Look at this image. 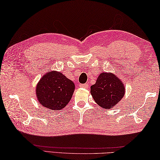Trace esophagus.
<instances>
[{
    "mask_svg": "<svg viewBox=\"0 0 160 160\" xmlns=\"http://www.w3.org/2000/svg\"><path fill=\"white\" fill-rule=\"evenodd\" d=\"M88 86V85L86 84V83H81V84H79V87L83 88H87Z\"/></svg>",
    "mask_w": 160,
    "mask_h": 160,
    "instance_id": "34e87169",
    "label": "esophagus"
}]
</instances>
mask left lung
I'll use <instances>...</instances> for the list:
<instances>
[{
  "label": "left lung",
  "mask_w": 160,
  "mask_h": 160,
  "mask_svg": "<svg viewBox=\"0 0 160 160\" xmlns=\"http://www.w3.org/2000/svg\"><path fill=\"white\" fill-rule=\"evenodd\" d=\"M91 93L101 108L109 109L123 97L125 86L113 74L103 72L98 76L95 84L91 86Z\"/></svg>",
  "instance_id": "1"
}]
</instances>
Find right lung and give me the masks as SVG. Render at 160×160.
I'll return each mask as SVG.
<instances>
[{"label":"right lung","instance_id":"1","mask_svg":"<svg viewBox=\"0 0 160 160\" xmlns=\"http://www.w3.org/2000/svg\"><path fill=\"white\" fill-rule=\"evenodd\" d=\"M72 81L61 72L52 71L43 76L36 87V95L42 106L53 111L64 108L74 91Z\"/></svg>","mask_w":160,"mask_h":160}]
</instances>
